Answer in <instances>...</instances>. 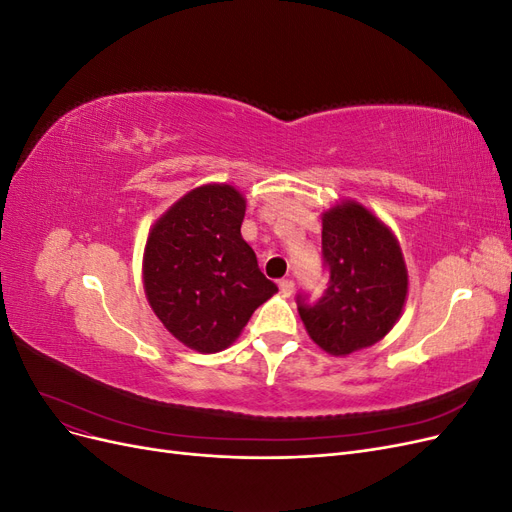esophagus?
<instances>
[{
    "label": "esophagus",
    "mask_w": 512,
    "mask_h": 512,
    "mask_svg": "<svg viewBox=\"0 0 512 512\" xmlns=\"http://www.w3.org/2000/svg\"><path fill=\"white\" fill-rule=\"evenodd\" d=\"M280 290L284 297H290V294L294 292V282L292 280H280Z\"/></svg>",
    "instance_id": "1"
}]
</instances>
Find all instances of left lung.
Returning <instances> with one entry per match:
<instances>
[{
    "instance_id": "1",
    "label": "left lung",
    "mask_w": 512,
    "mask_h": 512,
    "mask_svg": "<svg viewBox=\"0 0 512 512\" xmlns=\"http://www.w3.org/2000/svg\"><path fill=\"white\" fill-rule=\"evenodd\" d=\"M322 267L329 282L318 299L297 294L309 337L335 356L374 346L393 329L408 292L404 256L393 232L367 209L342 203L322 218Z\"/></svg>"
}]
</instances>
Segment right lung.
<instances>
[{
    "mask_svg": "<svg viewBox=\"0 0 512 512\" xmlns=\"http://www.w3.org/2000/svg\"><path fill=\"white\" fill-rule=\"evenodd\" d=\"M243 196L230 185L185 194L151 228L145 292L179 342L198 352L230 346L277 286L241 237Z\"/></svg>",
    "mask_w": 512,
    "mask_h": 512,
    "instance_id": "right-lung-1",
    "label": "right lung"
}]
</instances>
